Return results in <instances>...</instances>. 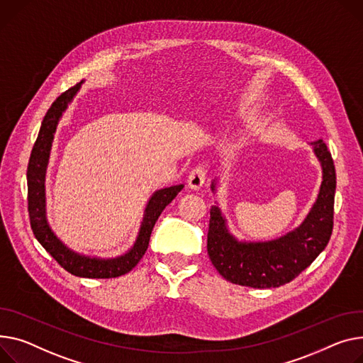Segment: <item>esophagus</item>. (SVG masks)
<instances>
[{"label":"esophagus","instance_id":"obj_1","mask_svg":"<svg viewBox=\"0 0 363 363\" xmlns=\"http://www.w3.org/2000/svg\"><path fill=\"white\" fill-rule=\"evenodd\" d=\"M206 182V169L203 166H197L192 169L188 175V186L191 189H200Z\"/></svg>","mask_w":363,"mask_h":363}]
</instances>
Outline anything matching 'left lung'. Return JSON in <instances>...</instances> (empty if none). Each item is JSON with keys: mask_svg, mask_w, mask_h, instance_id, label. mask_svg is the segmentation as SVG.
<instances>
[{"mask_svg": "<svg viewBox=\"0 0 363 363\" xmlns=\"http://www.w3.org/2000/svg\"><path fill=\"white\" fill-rule=\"evenodd\" d=\"M309 146L321 166V185L305 219L292 230L270 240L238 239L219 203L211 207L207 252L226 280L255 289L279 287L299 276L327 247L333 232L335 169L321 138ZM219 186V179L211 181L213 194Z\"/></svg>", "mask_w": 363, "mask_h": 363, "instance_id": "1", "label": "left lung"}]
</instances>
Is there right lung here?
I'll return each mask as SVG.
<instances>
[{
    "instance_id": "right-lung-1",
    "label": "right lung",
    "mask_w": 363,
    "mask_h": 363,
    "mask_svg": "<svg viewBox=\"0 0 363 363\" xmlns=\"http://www.w3.org/2000/svg\"><path fill=\"white\" fill-rule=\"evenodd\" d=\"M84 80L74 87L68 89L48 109L33 146L29 166H28V201L30 226L38 242L50 252L64 270L77 277L86 279H111L119 277L131 272L138 261L146 254L152 230L160 213L164 207L172 203L178 192L184 188V184L156 189L147 200L146 208L143 213L140 229L131 248L124 254L116 257H98L87 255L71 250L61 238L54 232L46 216V171L50 164L52 143L60 119L67 111L68 105L76 98Z\"/></svg>"
}]
</instances>
